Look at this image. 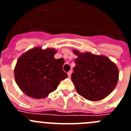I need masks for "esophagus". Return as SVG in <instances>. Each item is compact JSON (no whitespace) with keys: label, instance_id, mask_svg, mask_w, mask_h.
<instances>
[{"label":"esophagus","instance_id":"1","mask_svg":"<svg viewBox=\"0 0 131 131\" xmlns=\"http://www.w3.org/2000/svg\"><path fill=\"white\" fill-rule=\"evenodd\" d=\"M71 73H72V71H69V72L68 73V77H71Z\"/></svg>","mask_w":131,"mask_h":131}]
</instances>
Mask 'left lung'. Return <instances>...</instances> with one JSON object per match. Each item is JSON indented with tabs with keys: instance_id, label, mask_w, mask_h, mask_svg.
Here are the masks:
<instances>
[{
	"instance_id": "8db88e82",
	"label": "left lung",
	"mask_w": 131,
	"mask_h": 131,
	"mask_svg": "<svg viewBox=\"0 0 131 131\" xmlns=\"http://www.w3.org/2000/svg\"><path fill=\"white\" fill-rule=\"evenodd\" d=\"M73 52L77 56L71 80L79 95L90 101H99L114 90L119 79V69L106 56L89 52Z\"/></svg>"
}]
</instances>
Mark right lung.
I'll return each instance as SVG.
<instances>
[{
	"label": "right lung",
	"mask_w": 131,
	"mask_h": 131,
	"mask_svg": "<svg viewBox=\"0 0 131 131\" xmlns=\"http://www.w3.org/2000/svg\"><path fill=\"white\" fill-rule=\"evenodd\" d=\"M54 48L37 47L29 50L18 58L14 77L20 90L36 99L45 98L57 89L62 80L68 77L63 70L64 60L55 59Z\"/></svg>",
	"instance_id": "add662e5"
}]
</instances>
